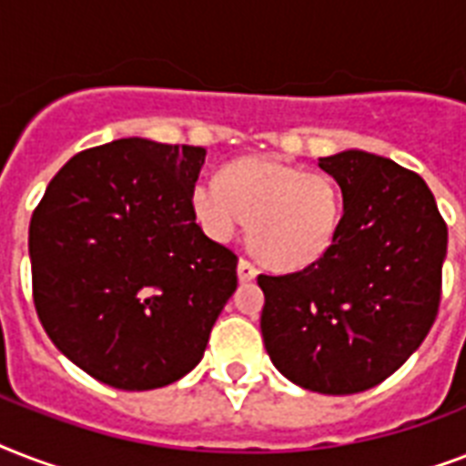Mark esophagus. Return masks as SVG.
<instances>
[{"instance_id":"obj_1","label":"esophagus","mask_w":466,"mask_h":466,"mask_svg":"<svg viewBox=\"0 0 466 466\" xmlns=\"http://www.w3.org/2000/svg\"><path fill=\"white\" fill-rule=\"evenodd\" d=\"M237 276H239L241 283H248V280H254L258 276V268H256L254 263L248 261V258H239V266H237Z\"/></svg>"}]
</instances>
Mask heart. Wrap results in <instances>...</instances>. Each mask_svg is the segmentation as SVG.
Returning a JSON list of instances; mask_svg holds the SVG:
<instances>
[{"label": "heart", "mask_w": 466, "mask_h": 466, "mask_svg": "<svg viewBox=\"0 0 466 466\" xmlns=\"http://www.w3.org/2000/svg\"><path fill=\"white\" fill-rule=\"evenodd\" d=\"M343 196L336 178L278 159L227 164L219 181L193 186V210L212 239L229 241L248 219V244L273 268L299 270L333 247Z\"/></svg>", "instance_id": "obj_1"}]
</instances>
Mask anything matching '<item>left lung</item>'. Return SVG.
Instances as JSON below:
<instances>
[{
    "mask_svg": "<svg viewBox=\"0 0 466 466\" xmlns=\"http://www.w3.org/2000/svg\"><path fill=\"white\" fill-rule=\"evenodd\" d=\"M319 167L343 193L333 247L288 276H258L261 333L290 382L358 394L409 360L431 331L442 292L448 225L416 171L348 149Z\"/></svg>",
    "mask_w": 466,
    "mask_h": 466,
    "instance_id": "obj_1",
    "label": "left lung"
}]
</instances>
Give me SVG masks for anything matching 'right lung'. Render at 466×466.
<instances>
[{
    "instance_id": "right-lung-1",
    "label": "right lung",
    "mask_w": 466,
    "mask_h": 466,
    "mask_svg": "<svg viewBox=\"0 0 466 466\" xmlns=\"http://www.w3.org/2000/svg\"><path fill=\"white\" fill-rule=\"evenodd\" d=\"M203 147L126 137L75 155L28 227L33 302L98 382L167 387L196 368L237 290V254L196 225Z\"/></svg>"
}]
</instances>
